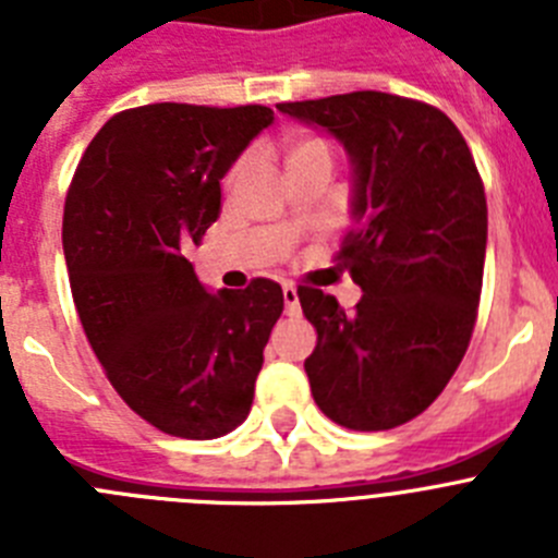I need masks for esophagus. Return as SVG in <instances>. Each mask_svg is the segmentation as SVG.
<instances>
[{"label":"esophagus","instance_id":"obj_1","mask_svg":"<svg viewBox=\"0 0 558 558\" xmlns=\"http://www.w3.org/2000/svg\"><path fill=\"white\" fill-rule=\"evenodd\" d=\"M282 299L288 315H299V290H295L293 284H282Z\"/></svg>","mask_w":558,"mask_h":558}]
</instances>
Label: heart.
Returning <instances> with one entry per match:
<instances>
[{
    "mask_svg": "<svg viewBox=\"0 0 558 558\" xmlns=\"http://www.w3.org/2000/svg\"><path fill=\"white\" fill-rule=\"evenodd\" d=\"M318 150H327V145H324L322 140H313V136H299V140L290 142L288 161L299 159V156H307V153H318Z\"/></svg>",
    "mask_w": 558,
    "mask_h": 558,
    "instance_id": "b5f03b06",
    "label": "heart"
}]
</instances>
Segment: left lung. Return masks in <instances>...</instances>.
<instances>
[{"label":"left lung","instance_id":"left-lung-1","mask_svg":"<svg viewBox=\"0 0 558 558\" xmlns=\"http://www.w3.org/2000/svg\"><path fill=\"white\" fill-rule=\"evenodd\" d=\"M352 165L354 229L340 251L360 295L299 288L318 332L304 360L315 405L349 430H391L445 391L470 347L486 259V195L447 113L386 92L279 102Z\"/></svg>","mask_w":558,"mask_h":558}]
</instances>
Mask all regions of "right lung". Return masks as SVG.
<instances>
[{"label":"right lung","mask_w":558,"mask_h":558,"mask_svg":"<svg viewBox=\"0 0 558 558\" xmlns=\"http://www.w3.org/2000/svg\"><path fill=\"white\" fill-rule=\"evenodd\" d=\"M270 122L265 106L131 108L100 128L69 186L63 256L83 332L125 405L170 436L218 438L248 416L282 315L276 282L209 293L184 256Z\"/></svg>","instance_id":"right-lung-1"}]
</instances>
